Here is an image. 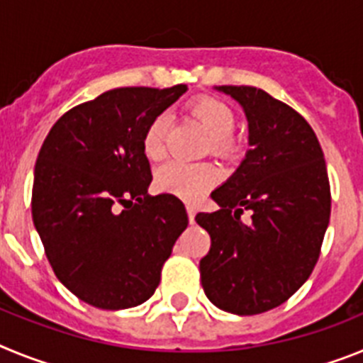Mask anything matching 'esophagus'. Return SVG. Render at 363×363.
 <instances>
[{
	"instance_id": "esophagus-1",
	"label": "esophagus",
	"mask_w": 363,
	"mask_h": 363,
	"mask_svg": "<svg viewBox=\"0 0 363 363\" xmlns=\"http://www.w3.org/2000/svg\"><path fill=\"white\" fill-rule=\"evenodd\" d=\"M187 214H189V221L194 223V216H196V209H194V205H187Z\"/></svg>"
}]
</instances>
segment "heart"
<instances>
[{
	"mask_svg": "<svg viewBox=\"0 0 363 363\" xmlns=\"http://www.w3.org/2000/svg\"><path fill=\"white\" fill-rule=\"evenodd\" d=\"M191 112L209 133L214 152L229 154L234 147L230 136L236 125L233 108L221 99L205 96L191 105ZM167 129H169V118L165 114L154 118L147 127L143 136V150L149 160L163 158ZM154 179L162 191L171 192L185 200H198L213 187L218 179V172L209 163H185L172 160L158 167Z\"/></svg>",
	"mask_w": 363,
	"mask_h": 363,
	"instance_id": "1",
	"label": "heart"
}]
</instances>
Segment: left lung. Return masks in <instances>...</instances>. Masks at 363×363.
I'll list each match as a JSON object with an SVG mask.
<instances>
[{"label": "left lung", "instance_id": "left-lung-1", "mask_svg": "<svg viewBox=\"0 0 363 363\" xmlns=\"http://www.w3.org/2000/svg\"><path fill=\"white\" fill-rule=\"evenodd\" d=\"M216 91L243 107L251 149L211 194L220 209L196 214L211 236L201 285L221 311L251 316L281 306L311 277L331 216V187L318 138L301 114L256 86ZM243 210L253 213L249 224Z\"/></svg>", "mask_w": 363, "mask_h": 363}]
</instances>
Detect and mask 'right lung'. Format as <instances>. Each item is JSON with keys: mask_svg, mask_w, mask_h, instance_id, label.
<instances>
[{"mask_svg": "<svg viewBox=\"0 0 363 363\" xmlns=\"http://www.w3.org/2000/svg\"><path fill=\"white\" fill-rule=\"evenodd\" d=\"M187 85L123 86L70 108L38 154L32 220L57 280L89 306L118 311L154 294L187 229L174 194L150 196L147 127Z\"/></svg>", "mask_w": 363, "mask_h": 363, "instance_id": "add662e5", "label": "right lung"}]
</instances>
